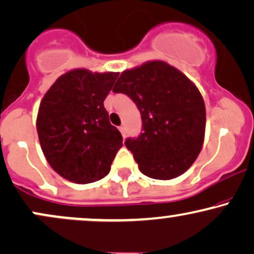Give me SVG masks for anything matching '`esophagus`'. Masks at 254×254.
<instances>
[{
  "instance_id": "34e87169",
  "label": "esophagus",
  "mask_w": 254,
  "mask_h": 254,
  "mask_svg": "<svg viewBox=\"0 0 254 254\" xmlns=\"http://www.w3.org/2000/svg\"><path fill=\"white\" fill-rule=\"evenodd\" d=\"M119 131L122 132V135H123V137L125 136V127L124 125H122V127H119Z\"/></svg>"
}]
</instances>
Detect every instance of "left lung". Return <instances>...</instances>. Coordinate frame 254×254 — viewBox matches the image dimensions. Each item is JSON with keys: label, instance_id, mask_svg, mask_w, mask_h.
<instances>
[{"label": "left lung", "instance_id": "left-lung-1", "mask_svg": "<svg viewBox=\"0 0 254 254\" xmlns=\"http://www.w3.org/2000/svg\"><path fill=\"white\" fill-rule=\"evenodd\" d=\"M113 92L127 95L141 113V133L125 139L139 171L160 180L188 171L205 132V106L197 87L170 64L153 61L122 72Z\"/></svg>", "mask_w": 254, "mask_h": 254}]
</instances>
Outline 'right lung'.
I'll list each match as a JSON object with an SVG mask.
<instances>
[{"instance_id": "1", "label": "right lung", "mask_w": 254, "mask_h": 254, "mask_svg": "<svg viewBox=\"0 0 254 254\" xmlns=\"http://www.w3.org/2000/svg\"><path fill=\"white\" fill-rule=\"evenodd\" d=\"M118 75L71 70L57 78L40 103L37 131L44 155L72 183L103 179L123 145L104 107Z\"/></svg>"}]
</instances>
